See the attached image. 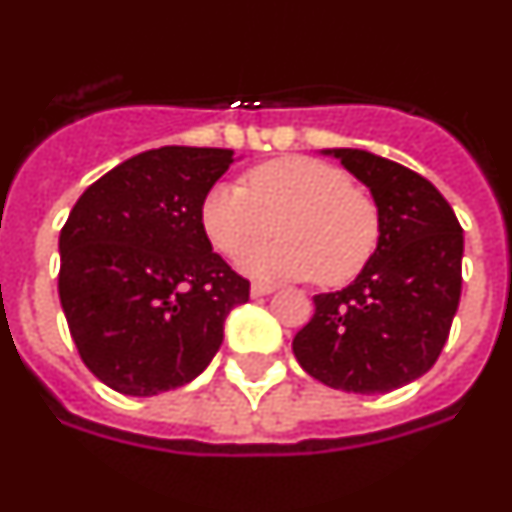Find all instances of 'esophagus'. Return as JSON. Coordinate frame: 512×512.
<instances>
[{"label": "esophagus", "instance_id": "1", "mask_svg": "<svg viewBox=\"0 0 512 512\" xmlns=\"http://www.w3.org/2000/svg\"><path fill=\"white\" fill-rule=\"evenodd\" d=\"M273 291H276V289H273L270 283L255 281V283H252V289H249V294H252L257 299V296H268V294H273Z\"/></svg>", "mask_w": 512, "mask_h": 512}]
</instances>
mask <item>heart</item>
<instances>
[{"mask_svg": "<svg viewBox=\"0 0 512 512\" xmlns=\"http://www.w3.org/2000/svg\"><path fill=\"white\" fill-rule=\"evenodd\" d=\"M200 223L223 257L257 249L244 270L260 278H315L325 286L354 281L380 242V213L367 192L333 163L309 156L265 161L242 184H216L200 205Z\"/></svg>", "mask_w": 512, "mask_h": 512, "instance_id": "obj_1", "label": "heart"}]
</instances>
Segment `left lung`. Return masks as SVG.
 Returning a JSON list of instances; mask_svg holds the SVG:
<instances>
[{"instance_id": "left-lung-1", "label": "left lung", "mask_w": 512, "mask_h": 512, "mask_svg": "<svg viewBox=\"0 0 512 512\" xmlns=\"http://www.w3.org/2000/svg\"><path fill=\"white\" fill-rule=\"evenodd\" d=\"M325 153L369 187L380 242L351 286L315 296V315L291 349L330 388L390 393L429 372L448 341L461 299L463 229L422 174L367 150Z\"/></svg>"}]
</instances>
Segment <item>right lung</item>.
Returning a JSON list of instances; mask_svg holds the SVG:
<instances>
[{"instance_id":"add662e5","label":"right lung","mask_w":512,"mask_h":512,"mask_svg":"<svg viewBox=\"0 0 512 512\" xmlns=\"http://www.w3.org/2000/svg\"><path fill=\"white\" fill-rule=\"evenodd\" d=\"M234 150H145L80 195L59 234V299L85 367L124 395L182 388L210 364L249 281L213 252L200 205Z\"/></svg>"}]
</instances>
